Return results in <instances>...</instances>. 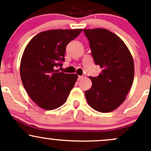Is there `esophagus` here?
<instances>
[{"label":"esophagus","instance_id":"34e87169","mask_svg":"<svg viewBox=\"0 0 151 151\" xmlns=\"http://www.w3.org/2000/svg\"><path fill=\"white\" fill-rule=\"evenodd\" d=\"M85 77V75H82V76L79 75V76H78V80H81V79H83V77Z\"/></svg>","mask_w":151,"mask_h":151}]
</instances>
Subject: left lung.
<instances>
[{
  "instance_id": "1",
  "label": "left lung",
  "mask_w": 151,
  "mask_h": 151,
  "mask_svg": "<svg viewBox=\"0 0 151 151\" xmlns=\"http://www.w3.org/2000/svg\"><path fill=\"white\" fill-rule=\"evenodd\" d=\"M83 31L94 62L102 68L98 77H89L92 86L85 92L87 101L98 112H112L124 101L133 84V58L122 39L109 30L95 28Z\"/></svg>"
}]
</instances>
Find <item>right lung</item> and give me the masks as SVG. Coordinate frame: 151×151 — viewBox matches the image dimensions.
Here are the masks:
<instances>
[{
	"mask_svg": "<svg viewBox=\"0 0 151 151\" xmlns=\"http://www.w3.org/2000/svg\"><path fill=\"white\" fill-rule=\"evenodd\" d=\"M83 29L50 30L35 36L20 62V77L28 96L41 108L57 109L66 101L78 76L56 68L65 60L66 47Z\"/></svg>",
	"mask_w": 151,
	"mask_h": 151,
	"instance_id": "right-lung-1",
	"label": "right lung"
}]
</instances>
